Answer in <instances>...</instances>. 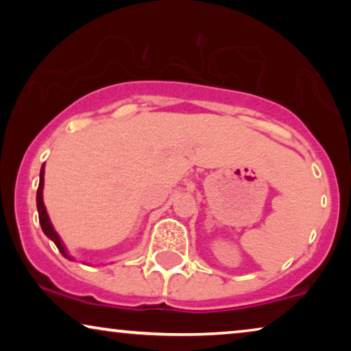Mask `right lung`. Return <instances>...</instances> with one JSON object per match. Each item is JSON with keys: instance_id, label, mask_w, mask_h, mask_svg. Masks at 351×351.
<instances>
[{"instance_id": "add662e5", "label": "right lung", "mask_w": 351, "mask_h": 351, "mask_svg": "<svg viewBox=\"0 0 351 351\" xmlns=\"http://www.w3.org/2000/svg\"><path fill=\"white\" fill-rule=\"evenodd\" d=\"M43 185H45V165L41 167V172H40V185H38V191H36V208H38V215H40V223H41V228L45 234L49 239L54 241V244L59 249L60 254L66 258H70L69 254H66L64 244H62L59 234L56 233V230L52 228L51 225V220L47 217V213H46V208H45V203H43Z\"/></svg>"}]
</instances>
